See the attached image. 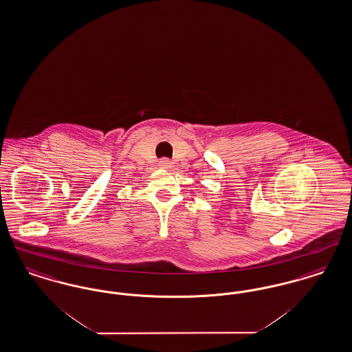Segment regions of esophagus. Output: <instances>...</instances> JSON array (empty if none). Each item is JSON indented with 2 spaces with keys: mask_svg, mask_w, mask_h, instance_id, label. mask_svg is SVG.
<instances>
[{
  "mask_svg": "<svg viewBox=\"0 0 352 352\" xmlns=\"http://www.w3.org/2000/svg\"><path fill=\"white\" fill-rule=\"evenodd\" d=\"M160 166L162 168H171V161L168 160V158H162V160L160 161Z\"/></svg>",
  "mask_w": 352,
  "mask_h": 352,
  "instance_id": "esophagus-1",
  "label": "esophagus"
}]
</instances>
